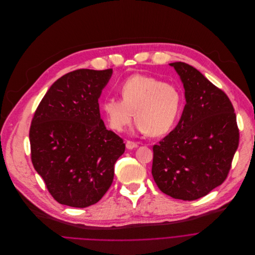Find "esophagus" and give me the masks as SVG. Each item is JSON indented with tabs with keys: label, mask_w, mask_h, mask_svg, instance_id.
Wrapping results in <instances>:
<instances>
[{
	"label": "esophagus",
	"mask_w": 255,
	"mask_h": 255,
	"mask_svg": "<svg viewBox=\"0 0 255 255\" xmlns=\"http://www.w3.org/2000/svg\"><path fill=\"white\" fill-rule=\"evenodd\" d=\"M126 146H127V148H128V149H132V148L137 147V146H138V143H137V142H134V141H131V140H127Z\"/></svg>",
	"instance_id": "1"
}]
</instances>
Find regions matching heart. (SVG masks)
Here are the masks:
<instances>
[{
  "label": "heart",
  "mask_w": 255,
  "mask_h": 255,
  "mask_svg": "<svg viewBox=\"0 0 255 255\" xmlns=\"http://www.w3.org/2000/svg\"><path fill=\"white\" fill-rule=\"evenodd\" d=\"M122 99L107 97L103 111L109 126L123 131L131 122L135 128L151 136L167 133L176 124L182 108L180 90L163 80L143 74H134L119 87Z\"/></svg>",
  "instance_id": "1"
}]
</instances>
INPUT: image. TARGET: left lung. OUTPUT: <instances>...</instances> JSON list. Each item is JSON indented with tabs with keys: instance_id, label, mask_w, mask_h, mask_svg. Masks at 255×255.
<instances>
[{
	"instance_id": "obj_1",
	"label": "left lung",
	"mask_w": 255,
	"mask_h": 255,
	"mask_svg": "<svg viewBox=\"0 0 255 255\" xmlns=\"http://www.w3.org/2000/svg\"><path fill=\"white\" fill-rule=\"evenodd\" d=\"M170 65L183 82L186 105L177 127L152 146L151 175L166 195L193 201L226 180L239 129L224 91L187 63Z\"/></svg>"
}]
</instances>
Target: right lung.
<instances>
[{"label": "right lung", "instance_id": "1", "mask_svg": "<svg viewBox=\"0 0 255 255\" xmlns=\"http://www.w3.org/2000/svg\"><path fill=\"white\" fill-rule=\"evenodd\" d=\"M113 69H78L57 79L39 104L30 127L31 160L60 204H95L114 181L124 154L122 137L107 129L98 98Z\"/></svg>", "mask_w": 255, "mask_h": 255}]
</instances>
